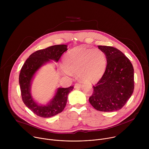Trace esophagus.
<instances>
[{"label": "esophagus", "instance_id": "esophagus-1", "mask_svg": "<svg viewBox=\"0 0 149 149\" xmlns=\"http://www.w3.org/2000/svg\"><path fill=\"white\" fill-rule=\"evenodd\" d=\"M81 86H82V84H81V83H76L75 84L74 87H75V88H78L81 87Z\"/></svg>", "mask_w": 149, "mask_h": 149}]
</instances>
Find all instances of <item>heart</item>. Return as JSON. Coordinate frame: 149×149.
<instances>
[{"instance_id": "1", "label": "heart", "mask_w": 149, "mask_h": 149, "mask_svg": "<svg viewBox=\"0 0 149 149\" xmlns=\"http://www.w3.org/2000/svg\"><path fill=\"white\" fill-rule=\"evenodd\" d=\"M62 71L66 75L78 74L79 78L86 82H94L104 74L107 60L105 54L98 48L90 49L81 46L75 48L65 55Z\"/></svg>"}]
</instances>
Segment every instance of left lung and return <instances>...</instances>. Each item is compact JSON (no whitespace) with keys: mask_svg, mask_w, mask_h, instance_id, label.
<instances>
[{"mask_svg":"<svg viewBox=\"0 0 149 149\" xmlns=\"http://www.w3.org/2000/svg\"><path fill=\"white\" fill-rule=\"evenodd\" d=\"M107 58L105 71L93 86L89 101L98 111L111 112L120 110L131 97L134 88V68L129 58L118 49L98 46Z\"/></svg>","mask_w":149,"mask_h":149,"instance_id":"obj_1","label":"left lung"}]
</instances>
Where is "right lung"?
<instances>
[{"label":"right lung","mask_w":149,"mask_h":149,"mask_svg":"<svg viewBox=\"0 0 149 149\" xmlns=\"http://www.w3.org/2000/svg\"><path fill=\"white\" fill-rule=\"evenodd\" d=\"M67 45H56L38 50L32 54L20 70L19 82L22 99L26 107L36 115L44 118L53 117L61 113L65 107L68 95L74 87L58 88L55 96L45 105L37 104L31 93L32 79L36 71L47 62H58L62 54L67 51Z\"/></svg>","instance_id":"right-lung-1"}]
</instances>
